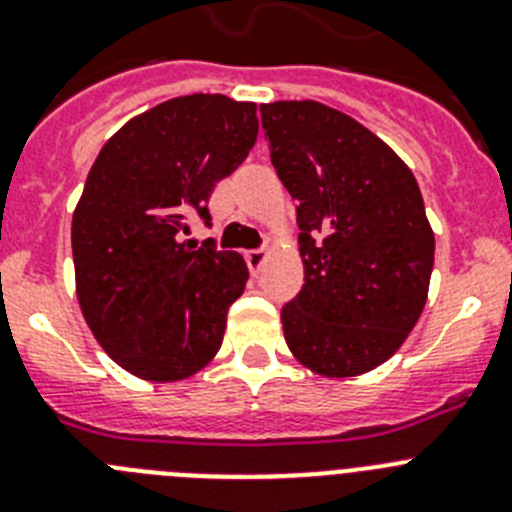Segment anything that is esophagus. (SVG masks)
Here are the masks:
<instances>
[{"instance_id": "esophagus-1", "label": "esophagus", "mask_w": 512, "mask_h": 512, "mask_svg": "<svg viewBox=\"0 0 512 512\" xmlns=\"http://www.w3.org/2000/svg\"><path fill=\"white\" fill-rule=\"evenodd\" d=\"M266 259H269V251H266V248H259V251H248L246 264H248V269H251V274H259L261 266L266 264Z\"/></svg>"}]
</instances>
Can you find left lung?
Here are the masks:
<instances>
[{"instance_id":"8db88e82","label":"left lung","mask_w":512,"mask_h":512,"mask_svg":"<svg viewBox=\"0 0 512 512\" xmlns=\"http://www.w3.org/2000/svg\"><path fill=\"white\" fill-rule=\"evenodd\" d=\"M271 164L297 202L305 284L282 307L289 351L320 377L395 356L428 300L436 238L408 164L328 104H261Z\"/></svg>"}]
</instances>
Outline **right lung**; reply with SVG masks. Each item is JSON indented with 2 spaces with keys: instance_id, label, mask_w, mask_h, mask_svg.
<instances>
[{
  "instance_id": "add662e5",
  "label": "right lung",
  "mask_w": 512,
  "mask_h": 512,
  "mask_svg": "<svg viewBox=\"0 0 512 512\" xmlns=\"http://www.w3.org/2000/svg\"><path fill=\"white\" fill-rule=\"evenodd\" d=\"M256 104L189 94L135 115L92 164L71 220L76 300L99 346L146 382H179L223 346L241 253L197 248L189 220L256 143Z\"/></svg>"
}]
</instances>
